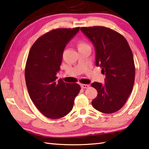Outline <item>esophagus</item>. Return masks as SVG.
<instances>
[{
    "mask_svg": "<svg viewBox=\"0 0 149 149\" xmlns=\"http://www.w3.org/2000/svg\"><path fill=\"white\" fill-rule=\"evenodd\" d=\"M90 87V85L88 84H81V88L83 89H86V88H88Z\"/></svg>",
    "mask_w": 149,
    "mask_h": 149,
    "instance_id": "1",
    "label": "esophagus"
}]
</instances>
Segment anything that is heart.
<instances>
[{"label":"heart","instance_id":"obj_1","mask_svg":"<svg viewBox=\"0 0 149 149\" xmlns=\"http://www.w3.org/2000/svg\"><path fill=\"white\" fill-rule=\"evenodd\" d=\"M87 46L86 44L83 43V42H80L79 44V47H82V46Z\"/></svg>","mask_w":149,"mask_h":149}]
</instances>
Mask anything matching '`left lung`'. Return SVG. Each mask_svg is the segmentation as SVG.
Masks as SVG:
<instances>
[{
    "label": "left lung",
    "mask_w": 149,
    "mask_h": 149,
    "mask_svg": "<svg viewBox=\"0 0 149 149\" xmlns=\"http://www.w3.org/2000/svg\"><path fill=\"white\" fill-rule=\"evenodd\" d=\"M80 30L94 46L95 64L105 74V84H91L97 91L92 106L101 113H115L126 103L134 87L135 69L132 49L123 36L109 28L94 26Z\"/></svg>",
    "instance_id": "obj_1"
}]
</instances>
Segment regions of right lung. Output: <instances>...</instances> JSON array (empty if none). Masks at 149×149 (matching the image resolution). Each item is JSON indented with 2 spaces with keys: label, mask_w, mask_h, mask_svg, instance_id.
<instances>
[{
  "label": "right lung",
  "mask_w": 149,
  "mask_h": 149,
  "mask_svg": "<svg viewBox=\"0 0 149 149\" xmlns=\"http://www.w3.org/2000/svg\"><path fill=\"white\" fill-rule=\"evenodd\" d=\"M79 29L52 30L39 37L29 53L25 69L26 86L36 107L47 118H60L69 113L81 89L77 83L56 80L65 46Z\"/></svg>",
  "instance_id": "add662e5"
}]
</instances>
